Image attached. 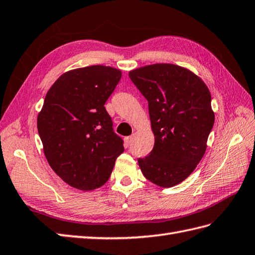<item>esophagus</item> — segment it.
<instances>
[{
  "instance_id": "34e87169",
  "label": "esophagus",
  "mask_w": 255,
  "mask_h": 255,
  "mask_svg": "<svg viewBox=\"0 0 255 255\" xmlns=\"http://www.w3.org/2000/svg\"><path fill=\"white\" fill-rule=\"evenodd\" d=\"M132 140H133V136H128V137L124 138V142H126V146L128 147L129 145H131Z\"/></svg>"
}]
</instances>
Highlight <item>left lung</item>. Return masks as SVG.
Returning a JSON list of instances; mask_svg holds the SVG:
<instances>
[{
  "label": "left lung",
  "instance_id": "8db88e82",
  "mask_svg": "<svg viewBox=\"0 0 255 255\" xmlns=\"http://www.w3.org/2000/svg\"><path fill=\"white\" fill-rule=\"evenodd\" d=\"M128 76L146 100L154 148L138 166L162 188L182 182L205 154L215 117L211 93L199 76L174 64H152Z\"/></svg>",
  "mask_w": 255,
  "mask_h": 255
}]
</instances>
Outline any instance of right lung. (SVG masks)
Here are the masks:
<instances>
[{"label": "right lung", "instance_id": "1", "mask_svg": "<svg viewBox=\"0 0 255 255\" xmlns=\"http://www.w3.org/2000/svg\"><path fill=\"white\" fill-rule=\"evenodd\" d=\"M120 78L113 67L87 66L60 76L46 95L39 136L50 167L73 188H100L124 151L105 108Z\"/></svg>", "mask_w": 255, "mask_h": 255}]
</instances>
